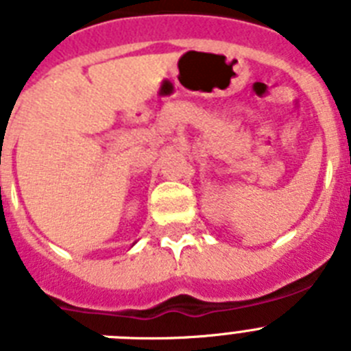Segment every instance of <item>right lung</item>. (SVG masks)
Wrapping results in <instances>:
<instances>
[{
  "label": "right lung",
  "mask_w": 351,
  "mask_h": 351,
  "mask_svg": "<svg viewBox=\"0 0 351 351\" xmlns=\"http://www.w3.org/2000/svg\"><path fill=\"white\" fill-rule=\"evenodd\" d=\"M133 244H135V243H133Z\"/></svg>",
  "instance_id": "add662e5"
}]
</instances>
